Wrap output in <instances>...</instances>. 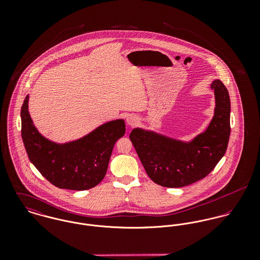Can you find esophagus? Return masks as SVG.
Here are the masks:
<instances>
[{"label":"esophagus","mask_w":260,"mask_h":260,"mask_svg":"<svg viewBox=\"0 0 260 260\" xmlns=\"http://www.w3.org/2000/svg\"><path fill=\"white\" fill-rule=\"evenodd\" d=\"M127 123L129 126H135L137 123H138V118L134 115H130L128 118H127Z\"/></svg>","instance_id":"1"}]
</instances>
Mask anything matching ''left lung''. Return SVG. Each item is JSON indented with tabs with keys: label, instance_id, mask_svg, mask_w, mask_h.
Listing matches in <instances>:
<instances>
[{
	"label": "left lung",
	"instance_id": "left-lung-1",
	"mask_svg": "<svg viewBox=\"0 0 260 260\" xmlns=\"http://www.w3.org/2000/svg\"><path fill=\"white\" fill-rule=\"evenodd\" d=\"M215 114L204 133L184 143L154 132L133 129L130 140L150 179L158 185L179 188L206 177L226 152L230 135V99L220 80H214Z\"/></svg>",
	"mask_w": 260,
	"mask_h": 260
}]
</instances>
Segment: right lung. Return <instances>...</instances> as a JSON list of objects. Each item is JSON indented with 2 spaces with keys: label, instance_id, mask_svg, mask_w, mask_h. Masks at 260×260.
Listing matches in <instances>:
<instances>
[{
  "label": "right lung",
  "instance_id": "add662e5",
  "mask_svg": "<svg viewBox=\"0 0 260 260\" xmlns=\"http://www.w3.org/2000/svg\"><path fill=\"white\" fill-rule=\"evenodd\" d=\"M29 97L21 109L22 138L30 161L53 185L61 189L87 190L106 175L112 150L125 134L124 120L108 122L74 142L57 144L44 138L28 111Z\"/></svg>",
  "mask_w": 260,
  "mask_h": 260
}]
</instances>
